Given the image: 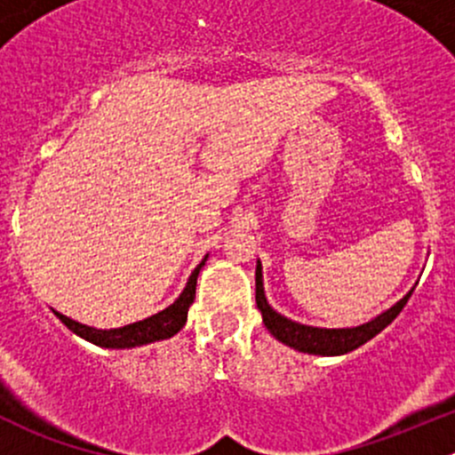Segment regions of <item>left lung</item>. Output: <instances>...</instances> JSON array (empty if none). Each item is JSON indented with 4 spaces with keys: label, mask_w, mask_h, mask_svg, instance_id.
<instances>
[{
    "label": "left lung",
    "mask_w": 455,
    "mask_h": 455,
    "mask_svg": "<svg viewBox=\"0 0 455 455\" xmlns=\"http://www.w3.org/2000/svg\"><path fill=\"white\" fill-rule=\"evenodd\" d=\"M414 288L403 297L401 301L392 306L389 310L380 313L379 316L368 321L363 325H356V328H315V325H304L291 321L288 316L275 313L268 306L264 295V283H261V264L257 261L255 270V301L257 308H259L264 325L268 328V332L273 334L277 341H282L283 346L292 347V350L308 352V355H321V356H339L347 355V352L356 350L359 346L368 343L370 339H374L376 334L383 328H387L398 313L405 308L407 299L411 297Z\"/></svg>",
    "instance_id": "obj_1"
}]
</instances>
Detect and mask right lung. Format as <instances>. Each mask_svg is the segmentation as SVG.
Here are the masks:
<instances>
[{"label": "right lung", "mask_w": 455, "mask_h": 455, "mask_svg": "<svg viewBox=\"0 0 455 455\" xmlns=\"http://www.w3.org/2000/svg\"><path fill=\"white\" fill-rule=\"evenodd\" d=\"M206 257L196 266V270L191 273L189 282H187L185 291L180 292L176 301H173L169 308L160 310L158 315H151L147 319L136 321V323L123 325V328H112V330H96L90 325L79 323V321H72L70 316L61 315L54 310V315L68 325L75 334H79L85 341L94 343L100 347H136V346H147V343L163 341V339L173 337L176 332H180L182 325L187 323V313H189V306L196 299V283H198V275L204 266Z\"/></svg>", "instance_id": "obj_1"}]
</instances>
